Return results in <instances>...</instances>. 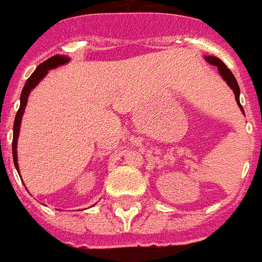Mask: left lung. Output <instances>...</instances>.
<instances>
[{
  "label": "left lung",
  "instance_id": "obj_1",
  "mask_svg": "<svg viewBox=\"0 0 262 262\" xmlns=\"http://www.w3.org/2000/svg\"><path fill=\"white\" fill-rule=\"evenodd\" d=\"M205 61L211 63V65H214V67H218V71H220L221 76L224 79L225 82L228 83V86L233 90V94H234V98H236V102H237V105L240 106V110L242 112L245 114V110H243V106L240 105V101H239V96H240V89H239V84L236 82V79H234L233 73L229 71V68L225 65L224 62L221 61L220 58L216 57H205Z\"/></svg>",
  "mask_w": 262,
  "mask_h": 262
}]
</instances>
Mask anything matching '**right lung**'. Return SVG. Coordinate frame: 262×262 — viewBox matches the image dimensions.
I'll use <instances>...</instances> for the list:
<instances>
[{
  "label": "right lung",
  "instance_id": "obj_1",
  "mask_svg": "<svg viewBox=\"0 0 262 262\" xmlns=\"http://www.w3.org/2000/svg\"><path fill=\"white\" fill-rule=\"evenodd\" d=\"M69 62V58L65 57V55H54V57L48 58L47 61H44L42 63H40L37 67V69L33 72L32 76L29 77L28 82L25 83V87H23L22 94H20V106L16 112V116H15V122H13V140H12V157H13V164H15V168L19 172V165H17V152H16V146H17V137H19V129H20V123H22V116L23 112H25V108H26V104H28V97L30 94L34 87L37 86L40 80L42 77L47 75V72L50 69H54V68L59 67V65H63Z\"/></svg>",
  "mask_w": 262,
  "mask_h": 262
}]
</instances>
